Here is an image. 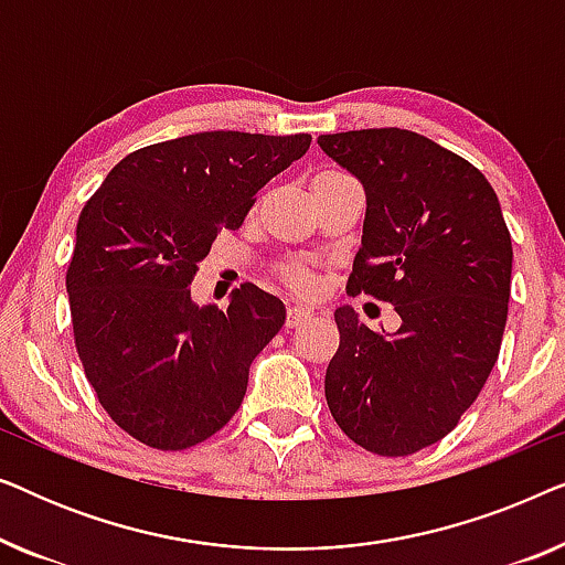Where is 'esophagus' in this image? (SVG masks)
Here are the masks:
<instances>
[{"label": "esophagus", "instance_id": "34e87169", "mask_svg": "<svg viewBox=\"0 0 565 565\" xmlns=\"http://www.w3.org/2000/svg\"><path fill=\"white\" fill-rule=\"evenodd\" d=\"M313 316V311L311 308H306V306H290L288 308V327L292 329V327H298V323H303V321H308Z\"/></svg>", "mask_w": 565, "mask_h": 565}]
</instances>
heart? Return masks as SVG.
<instances>
[{"mask_svg":"<svg viewBox=\"0 0 565 565\" xmlns=\"http://www.w3.org/2000/svg\"><path fill=\"white\" fill-rule=\"evenodd\" d=\"M285 282H288L296 292H313L316 290L313 275L306 273V269H300V267L285 269Z\"/></svg>","mask_w":565,"mask_h":565,"instance_id":"b5f03b06","label":"heart"}]
</instances>
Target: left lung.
<instances>
[{"mask_svg":"<svg viewBox=\"0 0 565 565\" xmlns=\"http://www.w3.org/2000/svg\"><path fill=\"white\" fill-rule=\"evenodd\" d=\"M319 146L367 198L347 292L401 316L396 334H381L337 308L327 404L354 445L404 458L450 435L497 365L512 236L489 180L429 138L365 128L319 136Z\"/></svg>","mask_w":565,"mask_h":565,"instance_id":"8db88e82","label":"left lung"}]
</instances>
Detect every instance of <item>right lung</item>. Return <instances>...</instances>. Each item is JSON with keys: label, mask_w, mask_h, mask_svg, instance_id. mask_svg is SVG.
Returning <instances> with one entry per match:
<instances>
[{"label": "right lung", "mask_w": 565, "mask_h": 565, "mask_svg": "<svg viewBox=\"0 0 565 565\" xmlns=\"http://www.w3.org/2000/svg\"><path fill=\"white\" fill-rule=\"evenodd\" d=\"M308 146V134L238 130L151 143L84 203L66 269L76 354L138 443L188 450L242 406L252 360L285 323L282 300L244 282L228 306L198 308L190 282L215 236L242 226L257 190Z\"/></svg>", "instance_id": "right-lung-1"}]
</instances>
